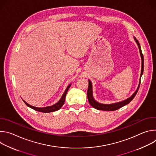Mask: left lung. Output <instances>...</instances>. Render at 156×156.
Instances as JSON below:
<instances>
[{
	"mask_svg": "<svg viewBox=\"0 0 156 156\" xmlns=\"http://www.w3.org/2000/svg\"><path fill=\"white\" fill-rule=\"evenodd\" d=\"M135 40L136 41L139 49H140V55L141 57V60H142V68H141V76H140V83H139V86L137 88V90L133 93V94L129 98H128L127 99L118 102V103H115V104H100L98 103V102H96L94 99L93 98V91H92V84L91 81L89 80V86H88V89H87V99L89 102H90V105L93 107L94 108H95L96 109L98 110H107V111H114V110H116L121 107H122L123 106L129 104L133 99L136 96V94H137V92L139 90V87L140 86V83H141V77L143 73V71H144V57H143V54L141 52V49L140 47V44L139 41L136 39V37H134Z\"/></svg>",
	"mask_w": 156,
	"mask_h": 156,
	"instance_id": "1",
	"label": "left lung"
}]
</instances>
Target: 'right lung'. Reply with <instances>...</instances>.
<instances>
[{
    "label": "right lung",
    "instance_id": "right-lung-1",
    "mask_svg": "<svg viewBox=\"0 0 156 156\" xmlns=\"http://www.w3.org/2000/svg\"><path fill=\"white\" fill-rule=\"evenodd\" d=\"M71 84L69 85L68 87H66V90L65 91V93H63L62 97L61 98V99H60V101L56 103L55 104L52 105V106H49V107H42V108H38V107H33V106H31L30 105H29L28 103H27L25 101H23V102L25 103V104L27 105H28V107H30V108L36 110V111H38V112H44V113H49V112H54V111H56V110H59L62 107V105L64 104V102H65V97H66V93H67V91L69 90V89L70 88Z\"/></svg>",
    "mask_w": 156,
    "mask_h": 156
}]
</instances>
